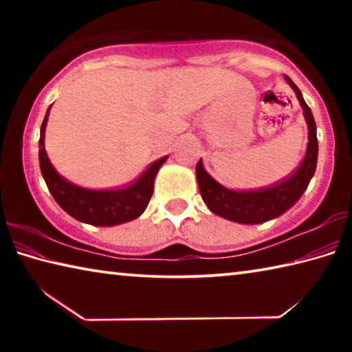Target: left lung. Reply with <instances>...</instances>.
<instances>
[{
	"mask_svg": "<svg viewBox=\"0 0 352 352\" xmlns=\"http://www.w3.org/2000/svg\"><path fill=\"white\" fill-rule=\"evenodd\" d=\"M285 82L289 83L292 90L295 91L300 105L305 115L307 130H309V142L306 148V155L294 174L279 182L273 186L252 189V190H234L225 188L223 184L214 180L204 168L201 160L195 168L197 174L199 189L205 204L210 208V211L219 217L237 223L256 225L269 222L272 219H276L289 211L301 195L305 194L309 183L317 169L318 158V141H317V126L309 105L302 99L300 91L294 80L289 76H285Z\"/></svg>",
	"mask_w": 352,
	"mask_h": 352,
	"instance_id": "left-lung-1",
	"label": "left lung"
}]
</instances>
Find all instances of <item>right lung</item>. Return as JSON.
<instances>
[{"label": "right lung", "instance_id": "add662e5", "mask_svg": "<svg viewBox=\"0 0 352 352\" xmlns=\"http://www.w3.org/2000/svg\"><path fill=\"white\" fill-rule=\"evenodd\" d=\"M50 110L51 105L46 111L40 129L38 160L41 175H43L46 186L58 206L79 222L94 226H115L140 217L152 197L155 177H157L160 168L164 164L168 157H163L152 163L138 180L126 188L87 189L77 186L58 174L47 158L45 148V130Z\"/></svg>", "mask_w": 352, "mask_h": 352}]
</instances>
